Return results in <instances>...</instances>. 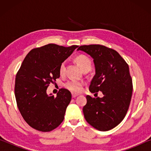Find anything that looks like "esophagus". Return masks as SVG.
Wrapping results in <instances>:
<instances>
[{"label":"esophagus","instance_id":"1","mask_svg":"<svg viewBox=\"0 0 151 151\" xmlns=\"http://www.w3.org/2000/svg\"><path fill=\"white\" fill-rule=\"evenodd\" d=\"M71 95H72V98H76V97H77V96H78V94L73 93H72Z\"/></svg>","mask_w":151,"mask_h":151}]
</instances>
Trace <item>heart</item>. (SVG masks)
<instances>
[{"mask_svg": "<svg viewBox=\"0 0 151 151\" xmlns=\"http://www.w3.org/2000/svg\"><path fill=\"white\" fill-rule=\"evenodd\" d=\"M76 62L79 66L82 71H90L92 67V63L90 58L85 55H80L76 58ZM66 71V63L65 61L62 62L59 66V73L60 76H64ZM84 83L81 81L77 80H69L64 84L65 87L67 90L73 93H78L81 92L83 89Z\"/></svg>", "mask_w": 151, "mask_h": 151, "instance_id": "b5f03b06", "label": "heart"}]
</instances>
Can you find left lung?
Segmentation results:
<instances>
[{
	"instance_id": "1",
	"label": "left lung",
	"mask_w": 151,
	"mask_h": 151,
	"mask_svg": "<svg viewBox=\"0 0 151 151\" xmlns=\"http://www.w3.org/2000/svg\"><path fill=\"white\" fill-rule=\"evenodd\" d=\"M78 50L93 58L96 75L89 91L96 94L102 91L104 95L103 98H96L86 96L84 118L96 129L109 131L123 120L129 110L133 93L129 65L116 51L104 45H82Z\"/></svg>"
}]
</instances>
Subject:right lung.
<instances>
[{"mask_svg":"<svg viewBox=\"0 0 151 151\" xmlns=\"http://www.w3.org/2000/svg\"><path fill=\"white\" fill-rule=\"evenodd\" d=\"M78 47L48 44L32 49L24 58L16 73L14 93L20 114L33 129L49 132L64 120L71 93L60 88L54 97L46 91L49 84L60 78V63Z\"/></svg>","mask_w":151,"mask_h":151,"instance_id":"obj_1","label":"right lung"}]
</instances>
